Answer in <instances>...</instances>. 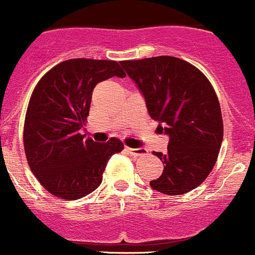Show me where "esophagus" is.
Here are the masks:
<instances>
[{
    "mask_svg": "<svg viewBox=\"0 0 255 255\" xmlns=\"http://www.w3.org/2000/svg\"><path fill=\"white\" fill-rule=\"evenodd\" d=\"M128 151L131 153V156H145V155H147V148H145V147H137V148L128 147Z\"/></svg>",
    "mask_w": 255,
    "mask_h": 255,
    "instance_id": "esophagus-1",
    "label": "esophagus"
}]
</instances>
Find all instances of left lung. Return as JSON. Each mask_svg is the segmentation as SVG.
<instances>
[{
	"mask_svg": "<svg viewBox=\"0 0 255 255\" xmlns=\"http://www.w3.org/2000/svg\"><path fill=\"white\" fill-rule=\"evenodd\" d=\"M146 108L168 135L167 152H153L163 172L150 181L153 190L170 196L195 190L212 171L223 140V120L212 84L186 60L168 55L123 60Z\"/></svg>",
	"mask_w": 255,
	"mask_h": 255,
	"instance_id": "obj_1",
	"label": "left lung"
}]
</instances>
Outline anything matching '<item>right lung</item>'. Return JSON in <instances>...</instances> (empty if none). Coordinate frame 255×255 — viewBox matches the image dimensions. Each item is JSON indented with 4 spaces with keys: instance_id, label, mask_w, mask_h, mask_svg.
<instances>
[{
    "instance_id": "obj_1",
    "label": "right lung",
    "mask_w": 255,
    "mask_h": 255,
    "mask_svg": "<svg viewBox=\"0 0 255 255\" xmlns=\"http://www.w3.org/2000/svg\"><path fill=\"white\" fill-rule=\"evenodd\" d=\"M127 74L114 60L78 58L45 73L32 93L23 130L32 172L49 193L78 200L97 190L109 158L124 148L117 137L95 142L80 133L98 83Z\"/></svg>"
}]
</instances>
